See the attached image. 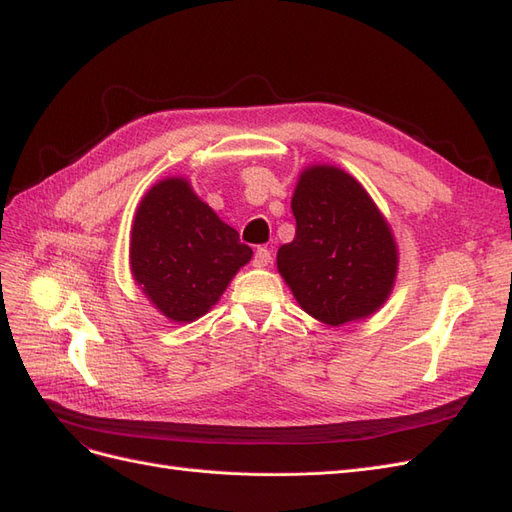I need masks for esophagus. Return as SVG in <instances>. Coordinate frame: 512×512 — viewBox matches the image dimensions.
Here are the masks:
<instances>
[{"instance_id": "esophagus-1", "label": "esophagus", "mask_w": 512, "mask_h": 512, "mask_svg": "<svg viewBox=\"0 0 512 512\" xmlns=\"http://www.w3.org/2000/svg\"><path fill=\"white\" fill-rule=\"evenodd\" d=\"M269 262H271V250H267V247H256L254 267H267Z\"/></svg>"}]
</instances>
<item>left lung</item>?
I'll return each instance as SVG.
<instances>
[{
  "mask_svg": "<svg viewBox=\"0 0 512 512\" xmlns=\"http://www.w3.org/2000/svg\"><path fill=\"white\" fill-rule=\"evenodd\" d=\"M292 213L297 235L277 252V269L294 299L333 327L374 314L393 288L397 250L363 185L335 166H312Z\"/></svg>",
  "mask_w": 512,
  "mask_h": 512,
  "instance_id": "1",
  "label": "left lung"
}]
</instances>
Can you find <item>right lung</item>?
Segmentation results:
<instances>
[{
	"label": "right lung",
	"mask_w": 512,
	"mask_h": 512,
	"mask_svg": "<svg viewBox=\"0 0 512 512\" xmlns=\"http://www.w3.org/2000/svg\"><path fill=\"white\" fill-rule=\"evenodd\" d=\"M250 258L252 247L183 179H164L141 200L130 241L132 273L166 318L192 322L207 314Z\"/></svg>",
	"instance_id": "obj_1"
}]
</instances>
